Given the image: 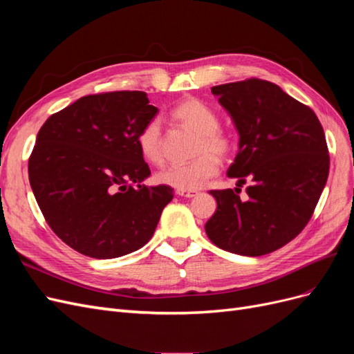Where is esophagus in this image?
<instances>
[{
	"mask_svg": "<svg viewBox=\"0 0 354 354\" xmlns=\"http://www.w3.org/2000/svg\"><path fill=\"white\" fill-rule=\"evenodd\" d=\"M176 194L178 196H183V198H194L196 196V192L195 190H185V189H177Z\"/></svg>",
	"mask_w": 354,
	"mask_h": 354,
	"instance_id": "34e87169",
	"label": "esophagus"
}]
</instances>
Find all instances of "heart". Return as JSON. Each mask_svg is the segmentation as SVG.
<instances>
[{
	"label": "heart",
	"mask_w": 354,
	"mask_h": 354,
	"mask_svg": "<svg viewBox=\"0 0 354 354\" xmlns=\"http://www.w3.org/2000/svg\"><path fill=\"white\" fill-rule=\"evenodd\" d=\"M173 118L198 136L195 155L189 164L169 165L160 169L156 178L159 183L174 189L196 190L217 176L219 158H226L233 151V137L220 128V118L211 106L199 99H186L173 109ZM142 156L152 164L162 162V125L159 118L149 121L137 136Z\"/></svg>",
	"instance_id": "1"
}]
</instances>
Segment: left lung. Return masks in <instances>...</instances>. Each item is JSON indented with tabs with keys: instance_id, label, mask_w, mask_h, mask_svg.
I'll list each match as a JSON object with an SVG mask.
<instances>
[{
	"instance_id": "1",
	"label": "left lung",
	"mask_w": 354,
	"mask_h": 354,
	"mask_svg": "<svg viewBox=\"0 0 354 354\" xmlns=\"http://www.w3.org/2000/svg\"><path fill=\"white\" fill-rule=\"evenodd\" d=\"M239 133L227 169L238 187L209 190L217 209L205 224L218 248L260 257L282 248L312 218L329 173L324 128L279 85L250 78L211 88ZM250 183L245 197L242 184Z\"/></svg>"
}]
</instances>
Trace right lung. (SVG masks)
I'll list each match as a JSON object with an SVG mask.
<instances>
[{
  "label": "right lung",
  "mask_w": 354,
  "mask_h": 354,
  "mask_svg": "<svg viewBox=\"0 0 354 354\" xmlns=\"http://www.w3.org/2000/svg\"><path fill=\"white\" fill-rule=\"evenodd\" d=\"M156 113L143 91H109L78 99L41 127L29 183L48 226L72 250L116 259L153 236L174 196L169 186L142 185L151 169L137 136Z\"/></svg>",
  "instance_id": "add662e5"
}]
</instances>
